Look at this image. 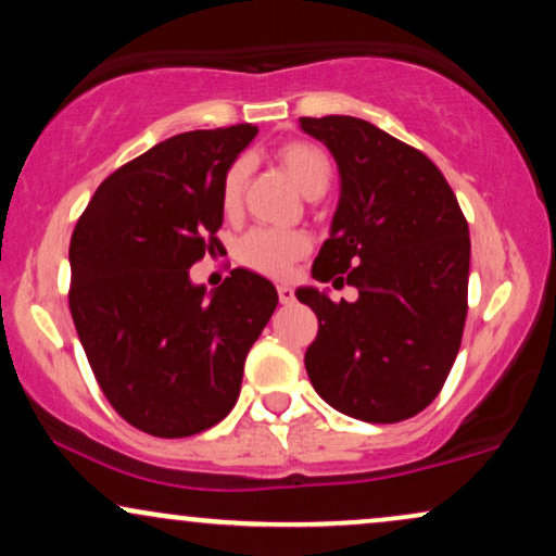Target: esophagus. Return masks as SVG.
<instances>
[{"label": "esophagus", "instance_id": "1", "mask_svg": "<svg viewBox=\"0 0 556 556\" xmlns=\"http://www.w3.org/2000/svg\"><path fill=\"white\" fill-rule=\"evenodd\" d=\"M277 295H279V303H282V305L295 303V290H292L290 285H277Z\"/></svg>", "mask_w": 556, "mask_h": 556}]
</instances>
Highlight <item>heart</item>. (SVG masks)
<instances>
[{"mask_svg":"<svg viewBox=\"0 0 556 556\" xmlns=\"http://www.w3.org/2000/svg\"><path fill=\"white\" fill-rule=\"evenodd\" d=\"M279 163L287 170V176L298 184V189L305 197L318 199L320 193L329 189L331 180V160L324 150L307 142H287L277 150ZM251 173V160L238 157L230 165L223 178L219 189V202L225 212H236L243 197L245 180ZM311 249V240L303 232L290 230H271V227H253L238 240L236 256L251 271L264 274V277H285L292 269V264L300 256H305Z\"/></svg>","mask_w":556,"mask_h":556,"instance_id":"obj_1","label":"heart"}]
</instances>
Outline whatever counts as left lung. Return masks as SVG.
<instances>
[{
	"label": "left lung",
	"instance_id": "1",
	"mask_svg": "<svg viewBox=\"0 0 556 556\" xmlns=\"http://www.w3.org/2000/svg\"><path fill=\"white\" fill-rule=\"evenodd\" d=\"M329 147L339 204L313 279L357 287L354 303L300 287L318 316L305 370L326 404L391 425L425 409L443 388L464 337L471 240L430 157L354 116L300 118Z\"/></svg>",
	"mask_w": 556,
	"mask_h": 556
}]
</instances>
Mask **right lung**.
Instances as JSON below:
<instances>
[{
    "label": "right lung",
    "instance_id": "obj_1",
    "mask_svg": "<svg viewBox=\"0 0 556 556\" xmlns=\"http://www.w3.org/2000/svg\"><path fill=\"white\" fill-rule=\"evenodd\" d=\"M258 129L176 134L98 186L72 232L70 311L98 386L126 422L189 438L230 414L249 350L279 298L232 269L217 290L189 269L219 249V189Z\"/></svg>",
    "mask_w": 556,
    "mask_h": 556
}]
</instances>
